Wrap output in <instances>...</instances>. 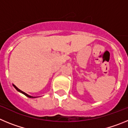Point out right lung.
Here are the masks:
<instances>
[{
	"instance_id": "right-lung-1",
	"label": "right lung",
	"mask_w": 128,
	"mask_h": 128,
	"mask_svg": "<svg viewBox=\"0 0 128 128\" xmlns=\"http://www.w3.org/2000/svg\"><path fill=\"white\" fill-rule=\"evenodd\" d=\"M13 86L14 87V88L16 89V90H17V91H18L19 92H20V93H22V94H24L25 96H27V97H28V98H36V97H32V96H29V95H28V94H27L26 93H25V92H24L23 91H22V90H20V89H18L17 88V87L15 85H14V84H13Z\"/></svg>"
}]
</instances>
